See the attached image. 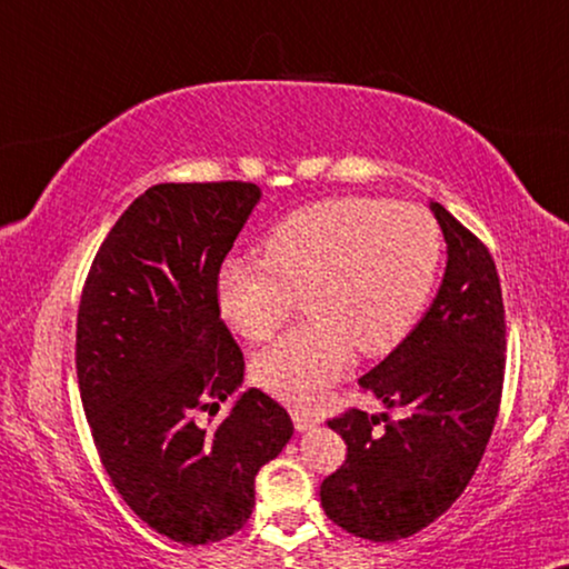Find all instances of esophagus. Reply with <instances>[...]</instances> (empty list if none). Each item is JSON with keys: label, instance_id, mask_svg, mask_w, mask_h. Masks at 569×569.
<instances>
[{"label": "esophagus", "instance_id": "34e87169", "mask_svg": "<svg viewBox=\"0 0 569 569\" xmlns=\"http://www.w3.org/2000/svg\"><path fill=\"white\" fill-rule=\"evenodd\" d=\"M291 417H293V423H296V429H299V431H309V429H313L319 423L317 413L303 411V409H293Z\"/></svg>", "mask_w": 569, "mask_h": 569}]
</instances>
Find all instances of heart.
Here are the masks:
<instances>
[{
	"instance_id": "1",
	"label": "heart",
	"mask_w": 569,
	"mask_h": 569,
	"mask_svg": "<svg viewBox=\"0 0 569 569\" xmlns=\"http://www.w3.org/2000/svg\"><path fill=\"white\" fill-rule=\"evenodd\" d=\"M442 230L417 203L335 197L296 209L270 230L266 260L227 258L217 301L234 332L266 342L307 299L309 325L252 362L256 380L311 406L350 366L393 352L419 325L442 262Z\"/></svg>"
}]
</instances>
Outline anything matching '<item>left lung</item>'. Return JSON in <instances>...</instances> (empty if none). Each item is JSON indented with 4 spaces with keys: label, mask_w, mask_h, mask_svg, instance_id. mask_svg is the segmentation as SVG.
<instances>
[{
    "label": "left lung",
    "mask_w": 569,
    "mask_h": 569,
    "mask_svg": "<svg viewBox=\"0 0 569 569\" xmlns=\"http://www.w3.org/2000/svg\"><path fill=\"white\" fill-rule=\"evenodd\" d=\"M431 211L447 240L437 299L360 378V391L403 417L347 409L327 421L342 435L347 457L321 482V506L337 527L370 541L411 537L462 496L501 409L506 311L496 262L442 203L431 201Z\"/></svg>",
    "instance_id": "1"
}]
</instances>
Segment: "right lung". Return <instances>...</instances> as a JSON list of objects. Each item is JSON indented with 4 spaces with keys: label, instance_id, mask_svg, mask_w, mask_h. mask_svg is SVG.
Wrapping results in <instances>:
<instances>
[{
    "label": "right lung",
    "instance_id": "right-lung-1",
    "mask_svg": "<svg viewBox=\"0 0 569 569\" xmlns=\"http://www.w3.org/2000/svg\"><path fill=\"white\" fill-rule=\"evenodd\" d=\"M260 189L158 183L101 242L76 319V376L99 460L122 501L163 537L209 545L244 527L256 475L293 435L268 393L242 383L240 345L219 317L217 276Z\"/></svg>",
    "mask_w": 569,
    "mask_h": 569
}]
</instances>
